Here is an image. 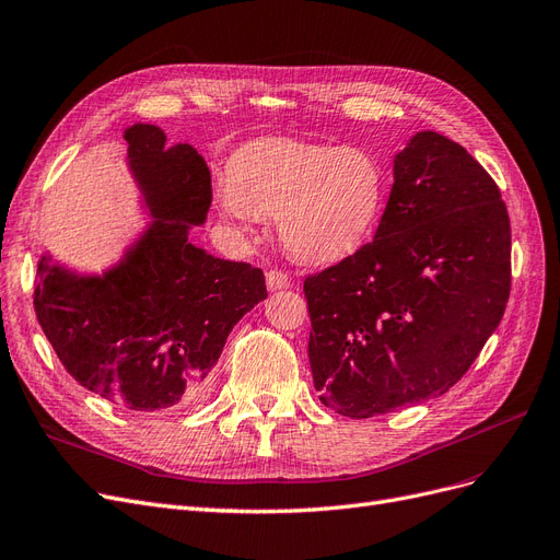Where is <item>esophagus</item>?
Masks as SVG:
<instances>
[{
	"mask_svg": "<svg viewBox=\"0 0 560 560\" xmlns=\"http://www.w3.org/2000/svg\"><path fill=\"white\" fill-rule=\"evenodd\" d=\"M265 281H267L269 291H281V288L291 285V277H288L283 269H267Z\"/></svg>",
	"mask_w": 560,
	"mask_h": 560,
	"instance_id": "obj_1",
	"label": "esophagus"
}]
</instances>
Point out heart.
<instances>
[{
  "mask_svg": "<svg viewBox=\"0 0 560 560\" xmlns=\"http://www.w3.org/2000/svg\"><path fill=\"white\" fill-rule=\"evenodd\" d=\"M387 200L385 163L364 148L258 140L228 163L221 210L240 223L277 217L285 252L335 262L374 235Z\"/></svg>",
  "mask_w": 560,
  "mask_h": 560,
  "instance_id": "1",
  "label": "heart"
}]
</instances>
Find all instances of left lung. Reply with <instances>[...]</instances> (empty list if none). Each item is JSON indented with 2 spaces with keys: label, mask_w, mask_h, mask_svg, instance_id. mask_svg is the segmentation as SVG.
I'll use <instances>...</instances> for the list:
<instances>
[{
  "label": "left lung",
  "mask_w": 560,
  "mask_h": 560,
  "mask_svg": "<svg viewBox=\"0 0 560 560\" xmlns=\"http://www.w3.org/2000/svg\"><path fill=\"white\" fill-rule=\"evenodd\" d=\"M510 246L491 175L459 142L412 136L376 237L304 279L323 404L364 420L445 395L505 314Z\"/></svg>",
  "instance_id": "obj_1"
}]
</instances>
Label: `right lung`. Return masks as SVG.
Segmentation results:
<instances>
[{
    "label": "right lung",
    "instance_id": "obj_1",
    "mask_svg": "<svg viewBox=\"0 0 560 560\" xmlns=\"http://www.w3.org/2000/svg\"><path fill=\"white\" fill-rule=\"evenodd\" d=\"M156 221L106 277L38 262L34 312L59 362L103 399L156 412L198 401L233 325L267 298L260 267L189 242L212 205V177L191 144L165 148L150 124L124 133Z\"/></svg>",
    "mask_w": 560,
    "mask_h": 560
}]
</instances>
